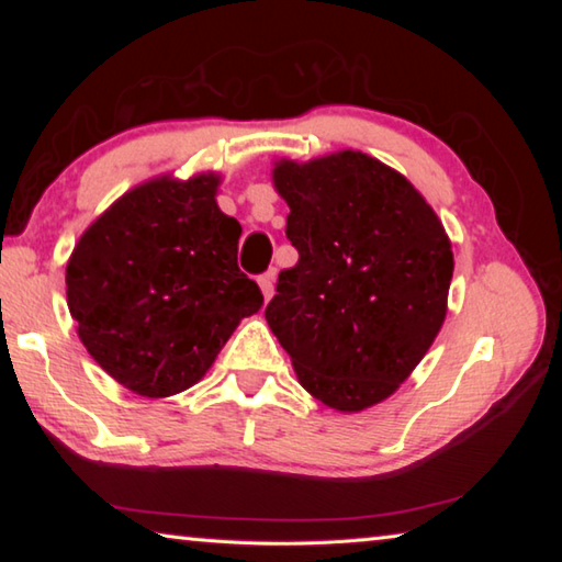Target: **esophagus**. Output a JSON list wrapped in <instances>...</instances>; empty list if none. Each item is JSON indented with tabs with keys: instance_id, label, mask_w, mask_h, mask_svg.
<instances>
[{
	"instance_id": "34e87169",
	"label": "esophagus",
	"mask_w": 562,
	"mask_h": 562,
	"mask_svg": "<svg viewBox=\"0 0 562 562\" xmlns=\"http://www.w3.org/2000/svg\"><path fill=\"white\" fill-rule=\"evenodd\" d=\"M258 282H260V290H262V294H265V300H270L272 292H274V270L260 274Z\"/></svg>"
}]
</instances>
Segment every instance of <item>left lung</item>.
Masks as SVG:
<instances>
[{"label": "left lung", "mask_w": 562, "mask_h": 562, "mask_svg": "<svg viewBox=\"0 0 562 562\" xmlns=\"http://www.w3.org/2000/svg\"><path fill=\"white\" fill-rule=\"evenodd\" d=\"M272 178L300 260L280 272L265 319L322 404L384 402L443 325L449 235L402 173L359 150L280 160Z\"/></svg>", "instance_id": "left-lung-1"}]
</instances>
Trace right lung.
<instances>
[{
    "instance_id": "1",
    "label": "right lung",
    "mask_w": 562,
    "mask_h": 562,
    "mask_svg": "<svg viewBox=\"0 0 562 562\" xmlns=\"http://www.w3.org/2000/svg\"><path fill=\"white\" fill-rule=\"evenodd\" d=\"M215 188L207 173L128 190L66 265L83 347L140 396L201 382L240 319L262 307L258 282L237 268L243 227L217 207Z\"/></svg>"
}]
</instances>
